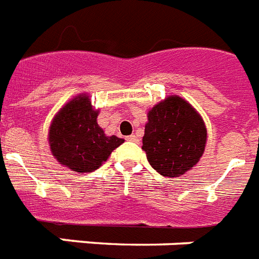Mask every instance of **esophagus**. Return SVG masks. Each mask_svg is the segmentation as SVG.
<instances>
[{
  "instance_id": "esophagus-1",
  "label": "esophagus",
  "mask_w": 259,
  "mask_h": 259,
  "mask_svg": "<svg viewBox=\"0 0 259 259\" xmlns=\"http://www.w3.org/2000/svg\"><path fill=\"white\" fill-rule=\"evenodd\" d=\"M125 139H127L128 142H134V143L139 142V138H138V136H136V135H130V136H127Z\"/></svg>"
}]
</instances>
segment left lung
Instances as JSON below:
<instances>
[{"label": "left lung", "mask_w": 259, "mask_h": 259, "mask_svg": "<svg viewBox=\"0 0 259 259\" xmlns=\"http://www.w3.org/2000/svg\"><path fill=\"white\" fill-rule=\"evenodd\" d=\"M207 131L200 115L179 96H168L148 112L142 150L163 177L183 175L199 162Z\"/></svg>", "instance_id": "left-lung-1"}]
</instances>
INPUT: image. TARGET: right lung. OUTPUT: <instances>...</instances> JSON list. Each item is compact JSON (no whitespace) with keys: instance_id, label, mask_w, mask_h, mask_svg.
Instances as JSON below:
<instances>
[{"instance_id":"obj_1","label":"right lung","mask_w":259,"mask_h":259,"mask_svg":"<svg viewBox=\"0 0 259 259\" xmlns=\"http://www.w3.org/2000/svg\"><path fill=\"white\" fill-rule=\"evenodd\" d=\"M99 111L92 108L88 95H78L60 109L49 127L52 155L60 164L76 172H92L124 143L107 136L97 124Z\"/></svg>"}]
</instances>
